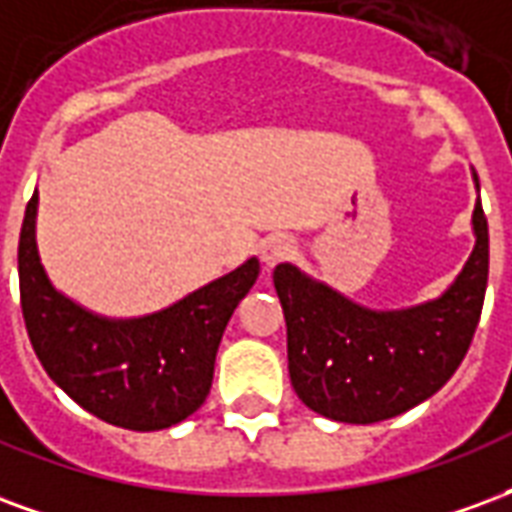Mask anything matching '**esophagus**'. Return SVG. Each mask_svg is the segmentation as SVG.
<instances>
[{
    "label": "esophagus",
    "mask_w": 512,
    "mask_h": 512,
    "mask_svg": "<svg viewBox=\"0 0 512 512\" xmlns=\"http://www.w3.org/2000/svg\"><path fill=\"white\" fill-rule=\"evenodd\" d=\"M293 255H296V244H293L290 235H271L260 246V257H263V263L268 268H274L277 263H285Z\"/></svg>",
    "instance_id": "34e87169"
}]
</instances>
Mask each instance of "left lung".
I'll return each instance as SVG.
<instances>
[{"label": "left lung", "instance_id": "obj_1", "mask_svg": "<svg viewBox=\"0 0 512 512\" xmlns=\"http://www.w3.org/2000/svg\"><path fill=\"white\" fill-rule=\"evenodd\" d=\"M472 257L436 301L373 312L299 268H274L288 323L290 384L304 406L337 422H381L414 408L450 381L472 345L488 285V219L474 205Z\"/></svg>", "mask_w": 512, "mask_h": 512}]
</instances>
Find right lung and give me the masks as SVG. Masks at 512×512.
<instances>
[{
	"label": "right lung",
	"instance_id": "obj_1",
	"mask_svg": "<svg viewBox=\"0 0 512 512\" xmlns=\"http://www.w3.org/2000/svg\"><path fill=\"white\" fill-rule=\"evenodd\" d=\"M38 191L18 238V288L29 343L62 392L109 425L161 430L194 414L211 392L230 315L255 285V257L167 310L106 321L51 288L35 244Z\"/></svg>",
	"mask_w": 512,
	"mask_h": 512
}]
</instances>
